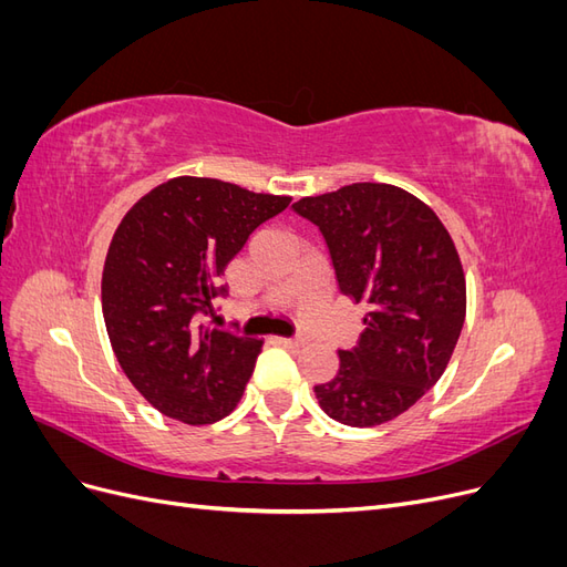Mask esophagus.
Instances as JSON below:
<instances>
[{"label": "esophagus", "mask_w": 567, "mask_h": 567, "mask_svg": "<svg viewBox=\"0 0 567 567\" xmlns=\"http://www.w3.org/2000/svg\"><path fill=\"white\" fill-rule=\"evenodd\" d=\"M281 342L286 348H302L305 346V338H281Z\"/></svg>", "instance_id": "1"}]
</instances>
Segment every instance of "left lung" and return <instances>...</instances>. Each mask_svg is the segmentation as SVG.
Segmentation results:
<instances>
[{"mask_svg":"<svg viewBox=\"0 0 567 567\" xmlns=\"http://www.w3.org/2000/svg\"><path fill=\"white\" fill-rule=\"evenodd\" d=\"M321 231L342 296L367 302L364 333L315 385L333 421L371 427L414 406L450 364L466 319V279L440 217L398 186L350 184L300 198Z\"/></svg>","mask_w":567,"mask_h":567,"instance_id":"obj_1","label":"left lung"}]
</instances>
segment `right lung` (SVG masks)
I'll list each match as a JSON object with an SVG mask.
<instances>
[{
    "label": "right lung",
    "instance_id": "1",
    "mask_svg": "<svg viewBox=\"0 0 567 567\" xmlns=\"http://www.w3.org/2000/svg\"><path fill=\"white\" fill-rule=\"evenodd\" d=\"M288 196L229 182L177 177L120 221L101 279L113 352L161 414L188 425L225 419L244 398L260 338L208 323L221 274L248 236L288 208Z\"/></svg>",
    "mask_w": 567,
    "mask_h": 567
}]
</instances>
